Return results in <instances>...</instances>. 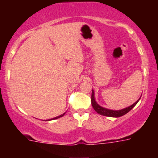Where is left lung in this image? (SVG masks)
Returning a JSON list of instances; mask_svg holds the SVG:
<instances>
[{"label": "left lung", "mask_w": 158, "mask_h": 158, "mask_svg": "<svg viewBox=\"0 0 158 158\" xmlns=\"http://www.w3.org/2000/svg\"><path fill=\"white\" fill-rule=\"evenodd\" d=\"M95 93L94 91H93V89L92 90V99H91V101H92V106L94 108L95 111L96 112L100 114L101 115H104V116H108V117H115V118H118V117H120L123 116V115H126L127 113L129 112L137 104H138V102L139 101L140 98L139 100H137L135 103H134L132 105L129 106L127 107H125L123 109H121V110H111V109H107V108H105L104 107H101L100 105H99L97 104V102L95 100V96H94Z\"/></svg>", "instance_id": "obj_1"}]
</instances>
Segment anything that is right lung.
<instances>
[{
    "label": "right lung",
    "instance_id": "add662e5",
    "mask_svg": "<svg viewBox=\"0 0 158 158\" xmlns=\"http://www.w3.org/2000/svg\"><path fill=\"white\" fill-rule=\"evenodd\" d=\"M65 113H63V114H62V115H58V116L55 117V118H51V119H49V120H53V119H57V118H60V117H62V116H63V115H65Z\"/></svg>",
    "mask_w": 158,
    "mask_h": 158
}]
</instances>
